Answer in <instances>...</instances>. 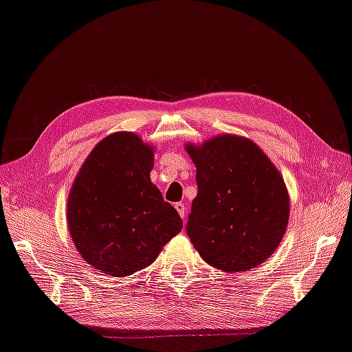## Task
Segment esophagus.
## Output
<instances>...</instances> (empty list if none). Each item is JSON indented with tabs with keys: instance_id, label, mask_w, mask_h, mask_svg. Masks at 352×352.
<instances>
[{
	"instance_id": "obj_1",
	"label": "esophagus",
	"mask_w": 352,
	"mask_h": 352,
	"mask_svg": "<svg viewBox=\"0 0 352 352\" xmlns=\"http://www.w3.org/2000/svg\"><path fill=\"white\" fill-rule=\"evenodd\" d=\"M175 208L177 210V213H179V216H181L184 221H185V205L182 204V202H177L176 205H175Z\"/></svg>"
}]
</instances>
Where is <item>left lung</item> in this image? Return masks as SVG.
I'll list each match as a JSON object with an SVG mask.
<instances>
[{
	"label": "left lung",
	"mask_w": 352,
	"mask_h": 352,
	"mask_svg": "<svg viewBox=\"0 0 352 352\" xmlns=\"http://www.w3.org/2000/svg\"><path fill=\"white\" fill-rule=\"evenodd\" d=\"M185 150L196 165L197 196L187 234L205 262L227 273L257 267L287 231L289 197L268 156L247 138L219 135Z\"/></svg>",
	"instance_id": "left-lung-1"
}]
</instances>
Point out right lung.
Masks as SVG:
<instances>
[{
	"mask_svg": "<svg viewBox=\"0 0 352 352\" xmlns=\"http://www.w3.org/2000/svg\"><path fill=\"white\" fill-rule=\"evenodd\" d=\"M153 147L130 131L104 138L72 185L67 223L78 253L102 273L147 268L182 230L177 211L150 181Z\"/></svg>",
	"mask_w": 352,
	"mask_h": 352,
	"instance_id": "obj_1",
	"label": "right lung"
}]
</instances>
